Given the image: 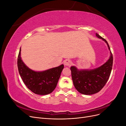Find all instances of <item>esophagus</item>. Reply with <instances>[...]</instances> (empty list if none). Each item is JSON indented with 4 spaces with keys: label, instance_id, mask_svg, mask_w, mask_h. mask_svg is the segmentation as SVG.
Instances as JSON below:
<instances>
[{
    "label": "esophagus",
    "instance_id": "1",
    "mask_svg": "<svg viewBox=\"0 0 126 126\" xmlns=\"http://www.w3.org/2000/svg\"><path fill=\"white\" fill-rule=\"evenodd\" d=\"M64 64L66 66H70L72 64V62L69 59H66L64 61Z\"/></svg>",
    "mask_w": 126,
    "mask_h": 126
}]
</instances>
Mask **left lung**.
<instances>
[{
    "instance_id": "8db88e82",
    "label": "left lung",
    "mask_w": 126,
    "mask_h": 126,
    "mask_svg": "<svg viewBox=\"0 0 126 126\" xmlns=\"http://www.w3.org/2000/svg\"><path fill=\"white\" fill-rule=\"evenodd\" d=\"M96 36L107 45L110 51L109 59L101 66L93 69L79 70L74 66L70 67L75 88L80 93L86 95L94 94L101 90L108 81L112 67L113 57L107 41L97 33Z\"/></svg>"
}]
</instances>
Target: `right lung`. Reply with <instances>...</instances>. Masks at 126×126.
<instances>
[{
  "mask_svg": "<svg viewBox=\"0 0 126 126\" xmlns=\"http://www.w3.org/2000/svg\"><path fill=\"white\" fill-rule=\"evenodd\" d=\"M21 48L18 56L17 65L19 73L28 88L37 94L46 95L51 93L56 88L63 64L42 71L32 70L22 62Z\"/></svg>",
  "mask_w": 126,
  "mask_h": 126,
  "instance_id": "1",
  "label": "right lung"
}]
</instances>
